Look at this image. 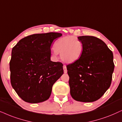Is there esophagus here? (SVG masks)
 Wrapping results in <instances>:
<instances>
[{"label":"esophagus","instance_id":"obj_1","mask_svg":"<svg viewBox=\"0 0 122 122\" xmlns=\"http://www.w3.org/2000/svg\"><path fill=\"white\" fill-rule=\"evenodd\" d=\"M63 69H64V73H66V72H67V69H66V65H64V66H63Z\"/></svg>","mask_w":122,"mask_h":122}]
</instances>
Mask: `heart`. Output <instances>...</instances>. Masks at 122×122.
<instances>
[{"label":"heart","instance_id":"obj_1","mask_svg":"<svg viewBox=\"0 0 122 122\" xmlns=\"http://www.w3.org/2000/svg\"><path fill=\"white\" fill-rule=\"evenodd\" d=\"M53 55L56 57L58 53H61V57L64 62L72 63L81 57L83 51L81 41L74 36L62 37L54 44Z\"/></svg>","mask_w":122,"mask_h":122}]
</instances>
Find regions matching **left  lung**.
<instances>
[{"label": "left lung", "mask_w": 122, "mask_h": 122, "mask_svg": "<svg viewBox=\"0 0 122 122\" xmlns=\"http://www.w3.org/2000/svg\"><path fill=\"white\" fill-rule=\"evenodd\" d=\"M82 55L66 66L70 95L75 100L91 102L101 97L111 85L114 69L113 54L102 40L93 36L78 37Z\"/></svg>", "instance_id": "left-lung-1"}]
</instances>
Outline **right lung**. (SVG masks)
Here are the masks:
<instances>
[{"label":"right lung","instance_id":"right-lung-1","mask_svg":"<svg viewBox=\"0 0 122 122\" xmlns=\"http://www.w3.org/2000/svg\"><path fill=\"white\" fill-rule=\"evenodd\" d=\"M58 33L25 37L12 48L10 62V83L25 102L36 104L50 98L53 84L64 73L63 64L51 61V47Z\"/></svg>","mask_w":122,"mask_h":122}]
</instances>
